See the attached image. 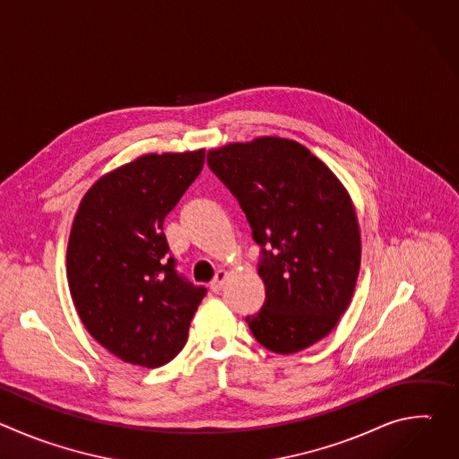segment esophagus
Returning a JSON list of instances; mask_svg holds the SVG:
<instances>
[{
    "label": "esophagus",
    "mask_w": 459,
    "mask_h": 459,
    "mask_svg": "<svg viewBox=\"0 0 459 459\" xmlns=\"http://www.w3.org/2000/svg\"><path fill=\"white\" fill-rule=\"evenodd\" d=\"M227 273L225 271H218V274L214 276V280L211 281V290H214V292H218V290H221V287L225 285V281H227Z\"/></svg>",
    "instance_id": "1"
}]
</instances>
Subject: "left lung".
<instances>
[{
  "label": "left lung",
  "instance_id": "left-lung-1",
  "mask_svg": "<svg viewBox=\"0 0 459 459\" xmlns=\"http://www.w3.org/2000/svg\"><path fill=\"white\" fill-rule=\"evenodd\" d=\"M261 247L265 303L247 316L254 338L278 354L299 352L329 334L358 280L361 241L345 186L303 145L257 138L207 154Z\"/></svg>",
  "mask_w": 459,
  "mask_h": 459
}]
</instances>
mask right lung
I'll return each mask as SVG.
<instances>
[{
	"label": "right lung",
	"mask_w": 459,
	"mask_h": 459,
	"mask_svg": "<svg viewBox=\"0 0 459 459\" xmlns=\"http://www.w3.org/2000/svg\"><path fill=\"white\" fill-rule=\"evenodd\" d=\"M204 161L205 151L142 156L98 179L80 204L67 247L71 296L89 334L126 363L174 359L207 294L178 273L163 234Z\"/></svg>",
	"instance_id": "right-lung-1"
}]
</instances>
